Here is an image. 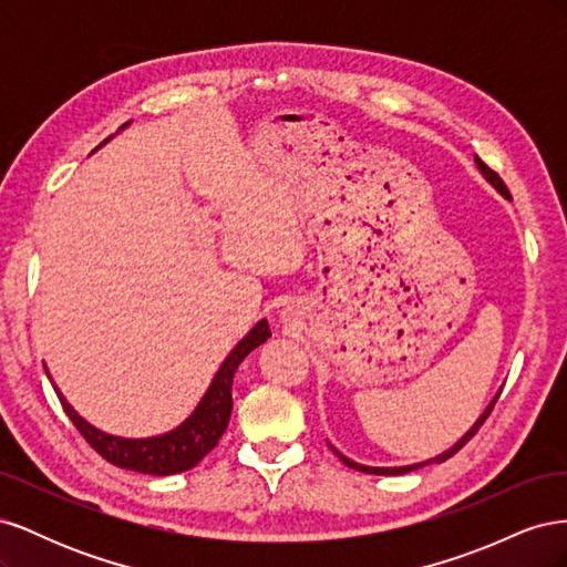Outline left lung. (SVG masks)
<instances>
[{
    "label": "left lung",
    "instance_id": "1",
    "mask_svg": "<svg viewBox=\"0 0 567 567\" xmlns=\"http://www.w3.org/2000/svg\"><path fill=\"white\" fill-rule=\"evenodd\" d=\"M475 163H477V167L480 169H483V175L496 186V188H499V192L506 196V198H511V194H508V188H506V184H504V179L499 177V175H496L494 173V169H489L483 161H480V158H475ZM496 400H499V394H496V398L489 402V406L485 409V414L483 416H480L477 419V423L471 427V431L466 433V435H463L456 444H454V447L452 450H447V452H444V454H440V456H435V458H431V461H425V463H416V466H402V468H371V466H362V463H357V461H350L348 456H342L340 452H336L333 447V452L338 454V458L342 461V463H346V466L348 468H354V471H362V473H371V475H404V473H409V471H416V468H421V466H427V463H442V461H447V458H452L461 447H466V444H468V440H473V435L480 431V425H483L485 421H487V416L492 414V409H494V404H496Z\"/></svg>",
    "mask_w": 567,
    "mask_h": 567
}]
</instances>
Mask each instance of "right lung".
I'll list each match as a JSON object with an SVG mask.
<instances>
[{"instance_id": "1", "label": "right lung", "mask_w": 567, "mask_h": 567, "mask_svg": "<svg viewBox=\"0 0 567 567\" xmlns=\"http://www.w3.org/2000/svg\"><path fill=\"white\" fill-rule=\"evenodd\" d=\"M269 336H271L269 323L265 319L257 321L255 329L238 342V346L231 350V354L225 359V364L219 367L213 385L208 388V392H205V398L200 400L192 419H186L177 431L161 437L123 440V437L101 433L82 416H78V411L65 402L59 388L54 390L59 394L65 416L73 421L80 435L87 440V444L96 454L104 456L109 463H113V466L146 473V475H173L182 471H192L217 447L219 437L227 431L231 404H234L231 383H234V373L238 364H241L257 346H262Z\"/></svg>"}]
</instances>
